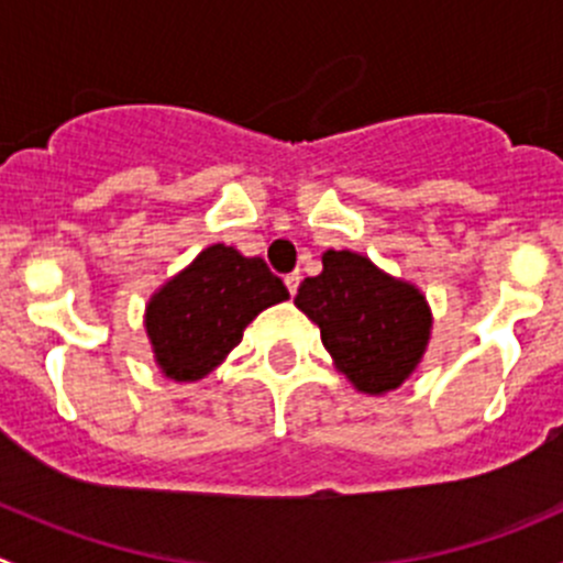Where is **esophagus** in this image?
Here are the masks:
<instances>
[{"label": "esophagus", "instance_id": "34e87169", "mask_svg": "<svg viewBox=\"0 0 563 563\" xmlns=\"http://www.w3.org/2000/svg\"><path fill=\"white\" fill-rule=\"evenodd\" d=\"M299 280H302V275H299V272H291V275H286V286H288V294H297V288H299Z\"/></svg>", "mask_w": 563, "mask_h": 563}]
</instances>
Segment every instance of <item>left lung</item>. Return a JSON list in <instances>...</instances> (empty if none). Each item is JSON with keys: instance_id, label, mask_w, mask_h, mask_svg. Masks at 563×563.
Masks as SVG:
<instances>
[{"instance_id": "1", "label": "left lung", "mask_w": 563, "mask_h": 563, "mask_svg": "<svg viewBox=\"0 0 563 563\" xmlns=\"http://www.w3.org/2000/svg\"><path fill=\"white\" fill-rule=\"evenodd\" d=\"M321 275L305 277L297 305L321 329L338 373L362 395H387L422 362L433 313L413 283L354 250H327Z\"/></svg>"}]
</instances>
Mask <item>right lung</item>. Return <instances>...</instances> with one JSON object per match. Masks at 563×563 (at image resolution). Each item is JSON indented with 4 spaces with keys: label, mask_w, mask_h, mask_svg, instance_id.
I'll return each mask as SVG.
<instances>
[{
    "label": "right lung",
    "mask_w": 563,
    "mask_h": 563,
    "mask_svg": "<svg viewBox=\"0 0 563 563\" xmlns=\"http://www.w3.org/2000/svg\"><path fill=\"white\" fill-rule=\"evenodd\" d=\"M286 299L288 288L264 258H247L220 242L209 245L146 302L155 365L176 384L201 382L240 345L261 310Z\"/></svg>",
    "instance_id": "obj_1"
}]
</instances>
